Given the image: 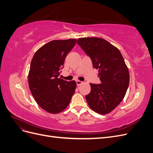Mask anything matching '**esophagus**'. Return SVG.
I'll return each instance as SVG.
<instances>
[{"mask_svg": "<svg viewBox=\"0 0 153 153\" xmlns=\"http://www.w3.org/2000/svg\"><path fill=\"white\" fill-rule=\"evenodd\" d=\"M76 85H77V86H79V85H80L81 84H83V82L80 81V80H76Z\"/></svg>", "mask_w": 153, "mask_h": 153, "instance_id": "esophagus-1", "label": "esophagus"}]
</instances>
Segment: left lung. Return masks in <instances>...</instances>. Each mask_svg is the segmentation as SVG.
Wrapping results in <instances>:
<instances>
[{"instance_id": "8db88e82", "label": "left lung", "mask_w": 153, "mask_h": 153, "mask_svg": "<svg viewBox=\"0 0 153 153\" xmlns=\"http://www.w3.org/2000/svg\"><path fill=\"white\" fill-rule=\"evenodd\" d=\"M98 70L100 84H90L91 92L85 96L90 108L100 114H107L124 99L129 83L128 68L118 48L99 38H82L77 40Z\"/></svg>"}]
</instances>
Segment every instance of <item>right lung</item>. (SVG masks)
Here are the masks:
<instances>
[{
	"instance_id": "right-lung-1",
	"label": "right lung",
	"mask_w": 153,
	"mask_h": 153,
	"mask_svg": "<svg viewBox=\"0 0 153 153\" xmlns=\"http://www.w3.org/2000/svg\"><path fill=\"white\" fill-rule=\"evenodd\" d=\"M76 39L53 40L36 51L28 75L31 93L41 108L50 114L65 109L75 92V80L59 78L68 53L76 45Z\"/></svg>"
}]
</instances>
